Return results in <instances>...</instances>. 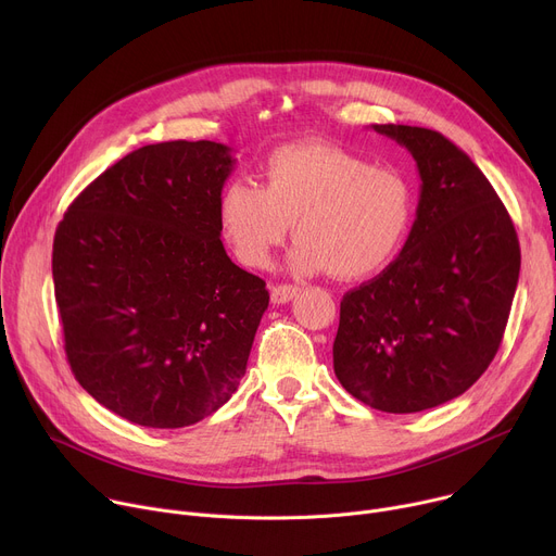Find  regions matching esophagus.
Segmentation results:
<instances>
[{"mask_svg":"<svg viewBox=\"0 0 556 556\" xmlns=\"http://www.w3.org/2000/svg\"><path fill=\"white\" fill-rule=\"evenodd\" d=\"M300 292V288L298 286H290V283H281V286H275L273 288V292H270V300H273V304H288L294 294Z\"/></svg>","mask_w":556,"mask_h":556,"instance_id":"obj_1","label":"esophagus"}]
</instances>
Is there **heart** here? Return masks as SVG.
Instances as JSON below:
<instances>
[{"mask_svg":"<svg viewBox=\"0 0 556 556\" xmlns=\"http://www.w3.org/2000/svg\"><path fill=\"white\" fill-rule=\"evenodd\" d=\"M262 178H232L216 207L224 237L250 268H268L294 226V273L362 279L389 266L409 235L416 192L397 165L328 142H294L266 159Z\"/></svg>","mask_w":556,"mask_h":556,"instance_id":"obj_1","label":"heart"}]
</instances>
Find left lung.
<instances>
[{
    "mask_svg": "<svg viewBox=\"0 0 556 556\" xmlns=\"http://www.w3.org/2000/svg\"><path fill=\"white\" fill-rule=\"evenodd\" d=\"M371 127L414 156L420 199L395 262L344 294L332 366L359 402L416 414L485 374L519 283L521 248L498 194L460 147L425 127Z\"/></svg>",
    "mask_w": 556,
    "mask_h": 556,
    "instance_id": "8db88e82",
    "label": "left lung"
}]
</instances>
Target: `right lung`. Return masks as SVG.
<instances>
[{
  "instance_id": "right-lung-1",
  "label": "right lung",
  "mask_w": 556,
  "mask_h": 556,
  "mask_svg": "<svg viewBox=\"0 0 556 556\" xmlns=\"http://www.w3.org/2000/svg\"><path fill=\"white\" fill-rule=\"evenodd\" d=\"M228 144H144L73 201L53 241L64 351L83 389L116 416L190 427L245 376L270 294L220 241Z\"/></svg>"
}]
</instances>
